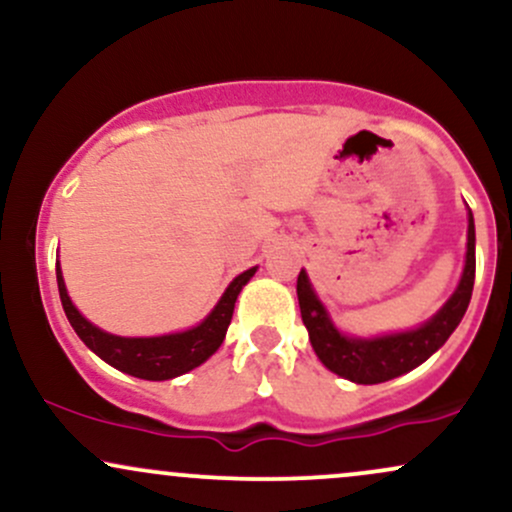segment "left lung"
<instances>
[{"mask_svg": "<svg viewBox=\"0 0 512 512\" xmlns=\"http://www.w3.org/2000/svg\"><path fill=\"white\" fill-rule=\"evenodd\" d=\"M467 221V257H464L460 284L443 308L416 330L380 334V337L368 339L349 337V334L339 332L327 308L317 298L305 269H301L296 284L298 305H301V317L305 330H308L310 344H313L322 366L356 385H378L409 373L436 354L462 322L469 298H472L474 269H477V257H474V240L477 238H474L472 211H469Z\"/></svg>", "mask_w": 512, "mask_h": 512, "instance_id": "left-lung-1", "label": "left lung"}]
</instances>
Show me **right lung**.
Instances as JSON below:
<instances>
[{
  "instance_id": "obj_1",
  "label": "right lung",
  "mask_w": 512,
  "mask_h": 512,
  "mask_svg": "<svg viewBox=\"0 0 512 512\" xmlns=\"http://www.w3.org/2000/svg\"><path fill=\"white\" fill-rule=\"evenodd\" d=\"M255 272L257 267L238 274L223 291L214 310L199 325L185 332L161 334V337H117V334L103 332L101 327L88 322L69 298L60 262H57V289H60V301L69 325L74 327L81 342L93 354L101 356L105 363L122 370V373L134 375V378L170 380L202 366L211 354H216V349L223 344V337H226L228 325H231L238 293L243 291V286L255 276Z\"/></svg>"
}]
</instances>
